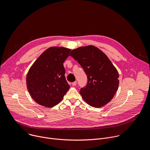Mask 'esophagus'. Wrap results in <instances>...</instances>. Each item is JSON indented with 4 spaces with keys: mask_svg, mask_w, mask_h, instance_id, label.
Segmentation results:
<instances>
[{
    "mask_svg": "<svg viewBox=\"0 0 150 150\" xmlns=\"http://www.w3.org/2000/svg\"><path fill=\"white\" fill-rule=\"evenodd\" d=\"M72 85H73V86H75V85H76V81H75V82H73L72 83Z\"/></svg>",
    "mask_w": 150,
    "mask_h": 150,
    "instance_id": "obj_1",
    "label": "esophagus"
}]
</instances>
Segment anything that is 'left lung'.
I'll return each mask as SVG.
<instances>
[{"mask_svg":"<svg viewBox=\"0 0 150 150\" xmlns=\"http://www.w3.org/2000/svg\"><path fill=\"white\" fill-rule=\"evenodd\" d=\"M69 56L78 62L87 76V84L79 91L82 98L97 108L110 102L117 91L119 76L108 56L93 46L74 49Z\"/></svg>","mask_w":150,"mask_h":150,"instance_id":"left-lung-1","label":"left lung"}]
</instances>
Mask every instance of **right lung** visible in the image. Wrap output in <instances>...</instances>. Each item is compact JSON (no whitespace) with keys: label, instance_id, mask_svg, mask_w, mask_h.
<instances>
[{"label":"right lung","instance_id":"add662e5","mask_svg":"<svg viewBox=\"0 0 150 150\" xmlns=\"http://www.w3.org/2000/svg\"><path fill=\"white\" fill-rule=\"evenodd\" d=\"M71 50L53 47L42 53L27 75L28 92L38 104L52 108L57 104L70 88L63 62Z\"/></svg>","mask_w":150,"mask_h":150}]
</instances>
